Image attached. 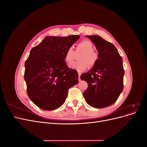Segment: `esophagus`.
Instances as JSON below:
<instances>
[{"label":"esophagus","mask_w":147,"mask_h":147,"mask_svg":"<svg viewBox=\"0 0 147 147\" xmlns=\"http://www.w3.org/2000/svg\"><path fill=\"white\" fill-rule=\"evenodd\" d=\"M80 76H81V74H80V73H78V80H79V81L81 80Z\"/></svg>","instance_id":"1"}]
</instances>
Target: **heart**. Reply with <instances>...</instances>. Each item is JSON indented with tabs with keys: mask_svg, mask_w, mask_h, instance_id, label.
<instances>
[{
	"mask_svg": "<svg viewBox=\"0 0 147 147\" xmlns=\"http://www.w3.org/2000/svg\"><path fill=\"white\" fill-rule=\"evenodd\" d=\"M93 49L94 45L90 40H83L80 42L77 45L76 51L77 52H82L79 56V59L80 61L71 63L69 65V67L78 72H82L88 67L89 65L94 66L99 59V55ZM74 56L75 51L73 48L69 47L65 54V61L67 63H70L74 59Z\"/></svg>",
	"mask_w": 147,
	"mask_h": 147,
	"instance_id": "heart-1",
	"label": "heart"
}]
</instances>
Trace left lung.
Here are the masks:
<instances>
[{"label":"left lung","instance_id":"1","mask_svg":"<svg viewBox=\"0 0 147 147\" xmlns=\"http://www.w3.org/2000/svg\"><path fill=\"white\" fill-rule=\"evenodd\" d=\"M97 48L99 59L80 78L88 83L83 96L92 107L102 109L114 104L123 90V59L112 43L99 35H87Z\"/></svg>","mask_w":147,"mask_h":147}]
</instances>
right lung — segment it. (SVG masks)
<instances>
[{"instance_id":"1","label":"right lung","mask_w":147,"mask_h":147,"mask_svg":"<svg viewBox=\"0 0 147 147\" xmlns=\"http://www.w3.org/2000/svg\"><path fill=\"white\" fill-rule=\"evenodd\" d=\"M79 35L46 37L30 52L25 62L24 78L30 99L45 110L58 109L64 104L69 88L78 82L77 71L64 61L68 48Z\"/></svg>"}]
</instances>
